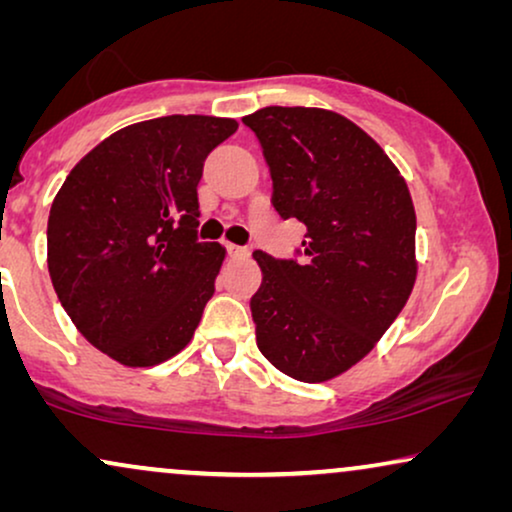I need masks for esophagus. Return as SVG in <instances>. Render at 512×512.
<instances>
[{"label": "esophagus", "instance_id": "esophagus-1", "mask_svg": "<svg viewBox=\"0 0 512 512\" xmlns=\"http://www.w3.org/2000/svg\"><path fill=\"white\" fill-rule=\"evenodd\" d=\"M226 249H228V256H233V258H247L249 256V251L244 247H237V244H226Z\"/></svg>", "mask_w": 512, "mask_h": 512}]
</instances>
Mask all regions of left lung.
Segmentation results:
<instances>
[{"label": "left lung", "mask_w": 512, "mask_h": 512, "mask_svg": "<svg viewBox=\"0 0 512 512\" xmlns=\"http://www.w3.org/2000/svg\"><path fill=\"white\" fill-rule=\"evenodd\" d=\"M270 165L272 205L305 223L303 261L254 251L256 345L300 382L356 366L394 324L417 279V216L382 146L317 107H265L242 118Z\"/></svg>", "instance_id": "1"}]
</instances>
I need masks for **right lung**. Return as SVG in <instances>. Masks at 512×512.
<instances>
[{
    "mask_svg": "<svg viewBox=\"0 0 512 512\" xmlns=\"http://www.w3.org/2000/svg\"><path fill=\"white\" fill-rule=\"evenodd\" d=\"M219 116H163L86 153L48 214V272L90 345L128 368L158 366L191 342L226 249L198 242V184Z\"/></svg>",
    "mask_w": 512,
    "mask_h": 512,
    "instance_id": "add662e5",
    "label": "right lung"
}]
</instances>
